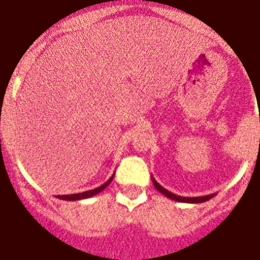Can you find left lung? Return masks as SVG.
Instances as JSON below:
<instances>
[{
	"instance_id": "left-lung-1",
	"label": "left lung",
	"mask_w": 260,
	"mask_h": 260,
	"mask_svg": "<svg viewBox=\"0 0 260 260\" xmlns=\"http://www.w3.org/2000/svg\"><path fill=\"white\" fill-rule=\"evenodd\" d=\"M151 179H152V183H154L155 189L158 190V191H160L162 194H165V196L170 198V200H174V201L186 202V204H200V202L208 201V200H210V198L214 196V194H208V196H202V197H181V196H177V194L171 193V191H169L167 189H165L163 186H160L158 182L155 181L154 178H151Z\"/></svg>"
}]
</instances>
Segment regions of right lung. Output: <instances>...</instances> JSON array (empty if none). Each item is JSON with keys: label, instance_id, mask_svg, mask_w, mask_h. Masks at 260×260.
Returning a JSON list of instances; mask_svg holds the SVG:
<instances>
[{"label": "right lung", "instance_id": "right-lung-1", "mask_svg": "<svg viewBox=\"0 0 260 260\" xmlns=\"http://www.w3.org/2000/svg\"><path fill=\"white\" fill-rule=\"evenodd\" d=\"M114 174L112 175V177L108 179V181L104 183V185L98 186V187H95V189H91V190H87V191H83V193H75V194H64V196H56L58 198H60V200H64V201H79V200H85V198H90L93 197V196H95V194L101 193L102 190L106 189V186L109 185L110 182H112V179H113Z\"/></svg>", "mask_w": 260, "mask_h": 260}]
</instances>
